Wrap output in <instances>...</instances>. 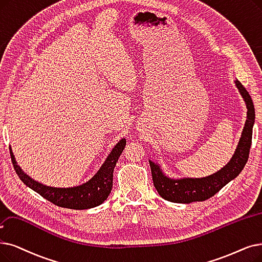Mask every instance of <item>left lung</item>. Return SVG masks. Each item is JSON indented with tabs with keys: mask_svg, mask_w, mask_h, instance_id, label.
Listing matches in <instances>:
<instances>
[{
	"mask_svg": "<svg viewBox=\"0 0 262 262\" xmlns=\"http://www.w3.org/2000/svg\"><path fill=\"white\" fill-rule=\"evenodd\" d=\"M235 86L237 88L247 108V117L244 128L238 140L236 149L227 163L219 171L213 174L202 178H172L165 173L162 165L158 162L149 159L152 179L154 186L162 198L170 202L191 203L196 201H204L216 192H219L226 184L234 180L243 170L247 163L249 149L252 144L253 127L255 124V108L251 95L242 83L235 79Z\"/></svg>",
	"mask_w": 262,
	"mask_h": 262,
	"instance_id": "left-lung-1",
	"label": "left lung"
}]
</instances>
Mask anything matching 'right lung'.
I'll list each match as a JSON object with an SVG mask.
<instances>
[{"mask_svg":"<svg viewBox=\"0 0 262 262\" xmlns=\"http://www.w3.org/2000/svg\"><path fill=\"white\" fill-rule=\"evenodd\" d=\"M125 145H126V139L122 138L113 146L103 165L99 167L97 172L92 178L82 184L71 187L48 186L34 180L21 169L16 161L11 146H9V149L16 173L28 187L36 191L37 194L55 206L73 210H86L100 206L110 195L112 189L113 170H115L116 164Z\"/></svg>","mask_w":262,"mask_h":262,"instance_id":"obj_1","label":"right lung"}]
</instances>
